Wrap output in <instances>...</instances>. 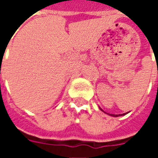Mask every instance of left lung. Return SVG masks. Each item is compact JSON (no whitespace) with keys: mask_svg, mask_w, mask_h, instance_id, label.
Returning a JSON list of instances; mask_svg holds the SVG:
<instances>
[{"mask_svg":"<svg viewBox=\"0 0 158 158\" xmlns=\"http://www.w3.org/2000/svg\"><path fill=\"white\" fill-rule=\"evenodd\" d=\"M100 109L102 110V111H103L102 108H100ZM103 112H104V111H103ZM104 113H105V112H104ZM124 114H125V113H123V114H109V115H111V116H113V117H119V116H123V115H124Z\"/></svg>","mask_w":158,"mask_h":158,"instance_id":"1","label":"left lung"}]
</instances>
